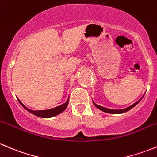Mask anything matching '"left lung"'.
Instances as JSON below:
<instances>
[{
  "label": "left lung",
  "mask_w": 157,
  "mask_h": 157,
  "mask_svg": "<svg viewBox=\"0 0 157 157\" xmlns=\"http://www.w3.org/2000/svg\"><path fill=\"white\" fill-rule=\"evenodd\" d=\"M142 98H143V97H142ZM142 98H141V99H142ZM141 99H140V100H138V101L136 102V103H133V105H131V106H129V107L126 108V109H107V108L103 107V106H99V105L96 104V103H94V101H93V103H94V106H97V107L99 109H100V110H101V111H103V112H105V113H108L119 114V113H124L127 112V111H129V110H130V109H131L132 108L134 107V106H136V105L137 104V103H139Z\"/></svg>",
  "instance_id": "8db88e82"
}]
</instances>
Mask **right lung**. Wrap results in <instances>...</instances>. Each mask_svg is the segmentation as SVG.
<instances>
[{
    "instance_id": "obj_1",
    "label": "right lung",
    "mask_w": 157,
    "mask_h": 157,
    "mask_svg": "<svg viewBox=\"0 0 157 157\" xmlns=\"http://www.w3.org/2000/svg\"><path fill=\"white\" fill-rule=\"evenodd\" d=\"M18 101L21 103V106H22L26 110L30 112V113L33 114V115L36 116V117H42V118H51V117H55V116L61 113H63V111L66 109L67 106L68 105V103H69V98L67 99V100L63 104L60 105V106H57V107L55 108H53V109H47V110H32V109H30L27 107H26L19 100H18Z\"/></svg>"
}]
</instances>
